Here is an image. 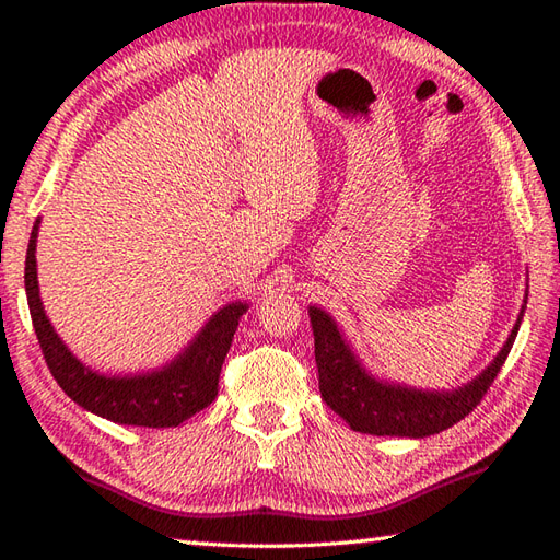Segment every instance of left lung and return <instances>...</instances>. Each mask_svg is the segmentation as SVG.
I'll list each match as a JSON object with an SVG mask.
<instances>
[{"label":"left lung","mask_w":560,"mask_h":560,"mask_svg":"<svg viewBox=\"0 0 560 560\" xmlns=\"http://www.w3.org/2000/svg\"><path fill=\"white\" fill-rule=\"evenodd\" d=\"M307 313H311L315 335L319 392L327 407L335 409L359 433L425 438L445 431L477 409L513 349L525 305L493 363L471 383L452 392H428L383 383L359 363L335 319L315 305H311Z\"/></svg>","instance_id":"8db88e82"}]
</instances>
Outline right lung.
Returning a JSON list of instances; mask_svg holds the SVG:
<instances>
[{
  "instance_id": "add662e5",
  "label": "right lung",
  "mask_w": 560,
  "mask_h": 560,
  "mask_svg": "<svg viewBox=\"0 0 560 560\" xmlns=\"http://www.w3.org/2000/svg\"><path fill=\"white\" fill-rule=\"evenodd\" d=\"M35 221L26 253V295L31 307V319L38 335V343L50 368L57 385L65 395L74 399L79 407L103 419L144 425V428H173L180 425L189 416H195L217 399L221 365L229 353L237 319L247 311V303H229L219 313H213L199 335L189 341V347L175 361L163 365L161 371L141 375H101L83 365L71 353L65 341L57 337L50 319H47L40 291L38 271H35V241H38Z\"/></svg>"
}]
</instances>
